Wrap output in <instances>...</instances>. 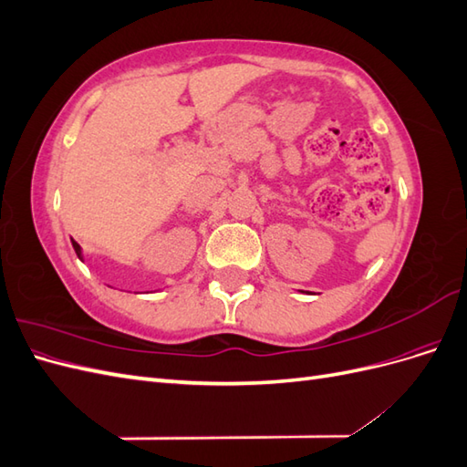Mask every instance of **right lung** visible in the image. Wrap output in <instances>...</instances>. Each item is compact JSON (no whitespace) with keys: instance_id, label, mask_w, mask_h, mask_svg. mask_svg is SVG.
Wrapping results in <instances>:
<instances>
[{"instance_id":"1","label":"right lung","mask_w":467,"mask_h":467,"mask_svg":"<svg viewBox=\"0 0 467 467\" xmlns=\"http://www.w3.org/2000/svg\"><path fill=\"white\" fill-rule=\"evenodd\" d=\"M72 245H74V249H76V253H78V257L83 261V257H81V247H79V245L74 242V239H72Z\"/></svg>"}]
</instances>
